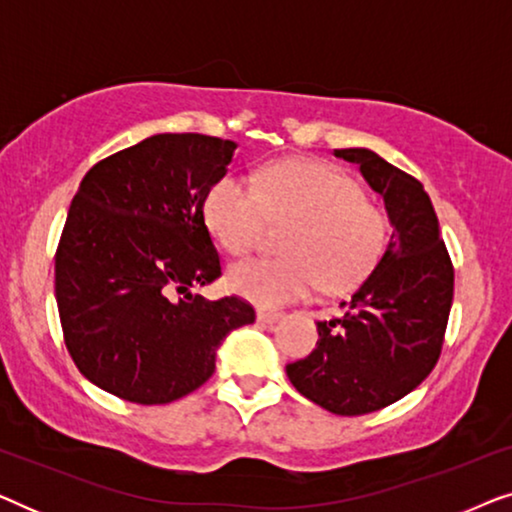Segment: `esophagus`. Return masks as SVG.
Masks as SVG:
<instances>
[{"label":"esophagus","instance_id":"obj_1","mask_svg":"<svg viewBox=\"0 0 512 512\" xmlns=\"http://www.w3.org/2000/svg\"><path fill=\"white\" fill-rule=\"evenodd\" d=\"M279 317H282V312H277V310H265V307L256 310V319L261 321V324H275Z\"/></svg>","mask_w":512,"mask_h":512}]
</instances>
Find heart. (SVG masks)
<instances>
[{
  "mask_svg": "<svg viewBox=\"0 0 512 512\" xmlns=\"http://www.w3.org/2000/svg\"><path fill=\"white\" fill-rule=\"evenodd\" d=\"M209 233L228 254L254 251L270 226L286 228L284 258L235 263L228 286L261 307L303 300L321 286L333 293L366 279L389 244V219L338 167L279 160L254 181L223 174L202 202Z\"/></svg>",
  "mask_w": 512,
  "mask_h": 512,
  "instance_id": "1",
  "label": "heart"
}]
</instances>
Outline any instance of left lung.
<instances>
[{"mask_svg":"<svg viewBox=\"0 0 512 512\" xmlns=\"http://www.w3.org/2000/svg\"><path fill=\"white\" fill-rule=\"evenodd\" d=\"M384 198L391 240L375 270L317 321L319 340L286 366L293 387L335 415H366L410 394L440 359L454 296L452 258L424 186L368 149H335Z\"/></svg>","mask_w":512,"mask_h":512,"instance_id":"8db88e82","label":"left lung"}]
</instances>
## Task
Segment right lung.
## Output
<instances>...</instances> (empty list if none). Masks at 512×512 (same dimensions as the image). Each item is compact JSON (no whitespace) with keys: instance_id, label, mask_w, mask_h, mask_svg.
Here are the masks:
<instances>
[{"instance_id":"1","label":"right lung","mask_w":512,"mask_h":512,"mask_svg":"<svg viewBox=\"0 0 512 512\" xmlns=\"http://www.w3.org/2000/svg\"><path fill=\"white\" fill-rule=\"evenodd\" d=\"M228 139L153 135L83 177L55 251V300L83 377L123 401L160 405L214 375L216 347L256 312L193 293L221 277L202 202L226 174Z\"/></svg>"}]
</instances>
